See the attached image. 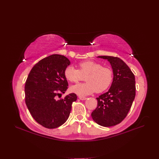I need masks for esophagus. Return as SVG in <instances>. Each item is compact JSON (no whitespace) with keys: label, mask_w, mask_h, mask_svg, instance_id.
Here are the masks:
<instances>
[{"label":"esophagus","mask_w":159,"mask_h":159,"mask_svg":"<svg viewBox=\"0 0 159 159\" xmlns=\"http://www.w3.org/2000/svg\"><path fill=\"white\" fill-rule=\"evenodd\" d=\"M79 99L80 100H82V101H84V100H86L87 98L86 97H81V96H79Z\"/></svg>","instance_id":"34e87169"}]
</instances>
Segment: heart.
<instances>
[{
  "label": "heart",
  "instance_id": "heart-1",
  "mask_svg": "<svg viewBox=\"0 0 159 159\" xmlns=\"http://www.w3.org/2000/svg\"><path fill=\"white\" fill-rule=\"evenodd\" d=\"M79 70L69 66L64 71V76L68 81L77 83L86 76L84 84H79L71 87L72 92L80 96L91 93H101L107 89L113 80V72L111 69L94 61H87L79 64Z\"/></svg>",
  "mask_w": 159,
  "mask_h": 159
}]
</instances>
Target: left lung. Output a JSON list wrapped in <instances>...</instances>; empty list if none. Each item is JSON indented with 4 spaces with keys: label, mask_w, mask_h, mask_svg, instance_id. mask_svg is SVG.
<instances>
[{
    "label": "left lung",
    "mask_w": 159,
    "mask_h": 159,
    "mask_svg": "<svg viewBox=\"0 0 159 159\" xmlns=\"http://www.w3.org/2000/svg\"><path fill=\"white\" fill-rule=\"evenodd\" d=\"M111 64L113 79L110 88L100 95L97 107L91 113L100 126L110 127L120 123L128 115L135 97V79L128 65L118 57L98 56Z\"/></svg>",
    "instance_id": "1"
}]
</instances>
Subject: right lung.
<instances>
[{"label": "right lung", "mask_w": 159, "mask_h": 159, "mask_svg": "<svg viewBox=\"0 0 159 159\" xmlns=\"http://www.w3.org/2000/svg\"><path fill=\"white\" fill-rule=\"evenodd\" d=\"M70 64L63 55H52L37 62L28 75L24 88L25 102L33 118L46 128H56L65 123L72 102L77 101L75 93L56 98L68 89L64 71Z\"/></svg>", "instance_id": "1"}]
</instances>
